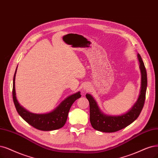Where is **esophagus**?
<instances>
[{"label": "esophagus", "mask_w": 158, "mask_h": 158, "mask_svg": "<svg viewBox=\"0 0 158 158\" xmlns=\"http://www.w3.org/2000/svg\"><path fill=\"white\" fill-rule=\"evenodd\" d=\"M90 85H89V84H86V85H85V86H84V87H83V89H84V90H89L90 89Z\"/></svg>", "instance_id": "obj_1"}]
</instances>
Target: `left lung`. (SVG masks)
<instances>
[{
	"label": "left lung",
	"mask_w": 158,
	"mask_h": 158,
	"mask_svg": "<svg viewBox=\"0 0 158 158\" xmlns=\"http://www.w3.org/2000/svg\"><path fill=\"white\" fill-rule=\"evenodd\" d=\"M137 58L141 73V86L137 100L127 111L120 115L105 114L99 107L96 101L90 94H86L90 104V121L92 127L99 131L112 133L119 131L131 124L141 113L143 108L147 88V74L142 58L139 53Z\"/></svg>",
	"instance_id": "left-lung-1"
}]
</instances>
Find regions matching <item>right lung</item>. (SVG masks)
I'll return each mask as SVG.
<instances>
[{
    "label": "right lung",
    "mask_w": 158,
    "mask_h": 158,
    "mask_svg": "<svg viewBox=\"0 0 158 158\" xmlns=\"http://www.w3.org/2000/svg\"><path fill=\"white\" fill-rule=\"evenodd\" d=\"M17 68L14 76L12 94L13 100L17 113L28 124L39 130L52 131L63 127L66 124L70 107L76 100L81 97V92L79 91L68 96L51 112L41 114L31 113L21 106L17 100L15 89Z\"/></svg>",
    "instance_id": "obj_1"
}]
</instances>
